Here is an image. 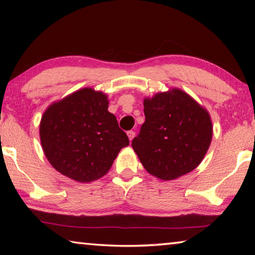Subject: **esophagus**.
Here are the masks:
<instances>
[{
    "label": "esophagus",
    "mask_w": 255,
    "mask_h": 255,
    "mask_svg": "<svg viewBox=\"0 0 255 255\" xmlns=\"http://www.w3.org/2000/svg\"><path fill=\"white\" fill-rule=\"evenodd\" d=\"M127 135H128L129 140H132V138L135 137V131H133V130H129V131L127 132Z\"/></svg>",
    "instance_id": "34e87169"
}]
</instances>
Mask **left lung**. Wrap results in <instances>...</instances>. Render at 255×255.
<instances>
[{"instance_id": "left-lung-1", "label": "left lung", "mask_w": 255, "mask_h": 255, "mask_svg": "<svg viewBox=\"0 0 255 255\" xmlns=\"http://www.w3.org/2000/svg\"><path fill=\"white\" fill-rule=\"evenodd\" d=\"M145 123L131 141L154 176L174 180L199 165L209 148L213 126L201 106L178 89L144 100Z\"/></svg>"}]
</instances>
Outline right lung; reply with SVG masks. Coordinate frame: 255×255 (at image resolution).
<instances>
[{
  "label": "right lung",
  "instance_id": "1",
  "mask_svg": "<svg viewBox=\"0 0 255 255\" xmlns=\"http://www.w3.org/2000/svg\"><path fill=\"white\" fill-rule=\"evenodd\" d=\"M40 140L54 169L79 182H91L105 175L119 150L129 145L126 132L108 111L106 94L89 88L45 111Z\"/></svg>",
  "mask_w": 255,
  "mask_h": 255
}]
</instances>
